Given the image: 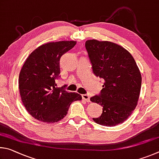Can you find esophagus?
Wrapping results in <instances>:
<instances>
[{"mask_svg":"<svg viewBox=\"0 0 159 159\" xmlns=\"http://www.w3.org/2000/svg\"><path fill=\"white\" fill-rule=\"evenodd\" d=\"M82 97V99L86 102H90V98L88 94H83Z\"/></svg>","mask_w":159,"mask_h":159,"instance_id":"1","label":"esophagus"}]
</instances>
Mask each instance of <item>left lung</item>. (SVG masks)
<instances>
[{"mask_svg":"<svg viewBox=\"0 0 159 159\" xmlns=\"http://www.w3.org/2000/svg\"><path fill=\"white\" fill-rule=\"evenodd\" d=\"M85 47L93 72L103 82L101 92L90 98L103 107L93 121L106 126L123 123L135 110L140 96L142 77L137 64L126 49L112 42L89 40Z\"/></svg>","mask_w":159,"mask_h":159,"instance_id":"8db88e82","label":"left lung"}]
</instances>
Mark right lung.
<instances>
[{"label": "right lung", "instance_id": "right-lung-1", "mask_svg": "<svg viewBox=\"0 0 159 159\" xmlns=\"http://www.w3.org/2000/svg\"><path fill=\"white\" fill-rule=\"evenodd\" d=\"M75 41L43 44L35 49L19 73V88L22 102L30 115L39 121L54 123L68 113L71 102L82 99L76 92H67L66 85L57 87L61 56L71 49Z\"/></svg>", "mask_w": 159, "mask_h": 159}]
</instances>
